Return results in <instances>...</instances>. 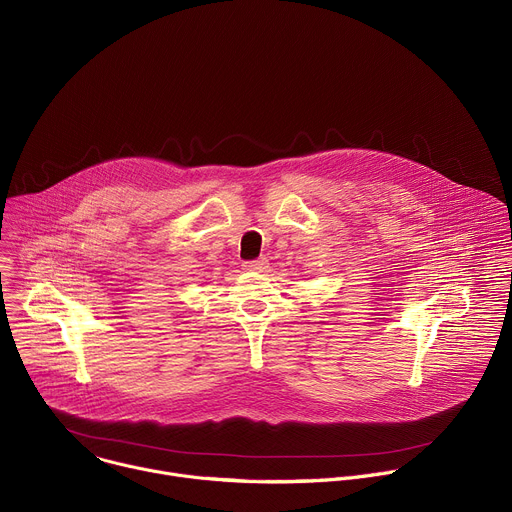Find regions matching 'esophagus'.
<instances>
[{
	"label": "esophagus",
	"instance_id": "esophagus-1",
	"mask_svg": "<svg viewBox=\"0 0 512 512\" xmlns=\"http://www.w3.org/2000/svg\"><path fill=\"white\" fill-rule=\"evenodd\" d=\"M267 267H269V261H267L265 257L255 259V261H247V263L243 265L245 271H263V269H267Z\"/></svg>",
	"mask_w": 512,
	"mask_h": 512
}]
</instances>
